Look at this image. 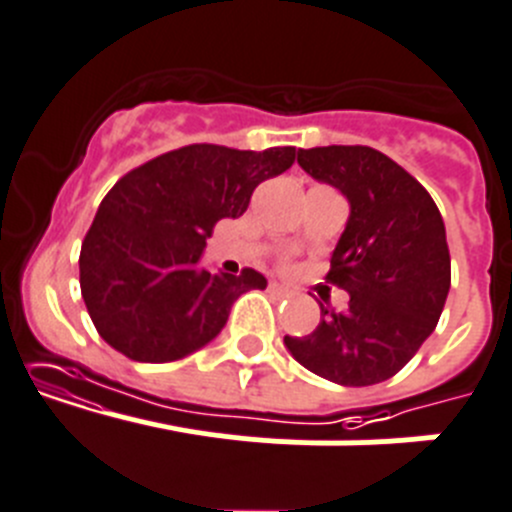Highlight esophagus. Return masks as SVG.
<instances>
[{"instance_id":"34e87169","label":"esophagus","mask_w":512,"mask_h":512,"mask_svg":"<svg viewBox=\"0 0 512 512\" xmlns=\"http://www.w3.org/2000/svg\"><path fill=\"white\" fill-rule=\"evenodd\" d=\"M269 291L274 296H291L289 286H281V284H269Z\"/></svg>"}]
</instances>
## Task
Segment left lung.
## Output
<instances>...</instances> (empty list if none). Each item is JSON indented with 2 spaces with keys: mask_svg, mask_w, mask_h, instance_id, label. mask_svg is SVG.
Here are the masks:
<instances>
[{
  "mask_svg": "<svg viewBox=\"0 0 512 512\" xmlns=\"http://www.w3.org/2000/svg\"><path fill=\"white\" fill-rule=\"evenodd\" d=\"M299 165L352 206L326 274L349 291V306H321L314 332L284 344L329 382H384L415 357L442 314L450 291L445 223L420 180L367 145L299 150Z\"/></svg>",
  "mask_w": 512,
  "mask_h": 512,
  "instance_id": "left-lung-1",
  "label": "left lung"
}]
</instances>
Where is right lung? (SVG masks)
I'll list each match as a JSON object with an SVG mask.
<instances>
[{
    "label": "right lung",
    "mask_w": 512,
    "mask_h": 512,
    "mask_svg": "<svg viewBox=\"0 0 512 512\" xmlns=\"http://www.w3.org/2000/svg\"><path fill=\"white\" fill-rule=\"evenodd\" d=\"M296 148L261 153L196 143L138 165L110 188L80 251V289L97 334L135 362L163 364L206 347L233 301L266 289L253 269H198L206 238L238 218Z\"/></svg>",
    "instance_id": "add662e5"
}]
</instances>
